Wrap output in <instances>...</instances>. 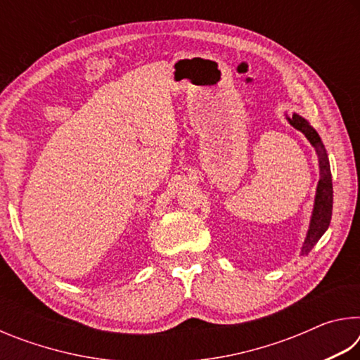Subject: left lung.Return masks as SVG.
I'll return each mask as SVG.
<instances>
[{
  "mask_svg": "<svg viewBox=\"0 0 360 360\" xmlns=\"http://www.w3.org/2000/svg\"><path fill=\"white\" fill-rule=\"evenodd\" d=\"M289 124L294 129L300 130L313 148L316 149V154L319 157V169H321V179L318 184V191H316L314 198V208L311 222H309V229L304 238L302 254H308L314 248L316 243L319 241L322 235L326 233V230L330 225L332 219V205H333V187H332V173L330 165H328V157L324 144H322L321 138L311 125L307 120L300 117L298 114H294L292 117H288Z\"/></svg>",
  "mask_w": 360,
  "mask_h": 360,
  "instance_id": "obj_1",
  "label": "left lung"
}]
</instances>
